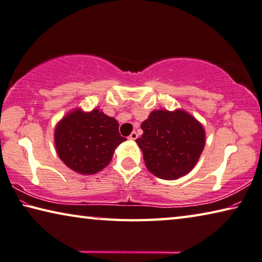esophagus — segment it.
Masks as SVG:
<instances>
[{
  "label": "esophagus",
  "mask_w": 262,
  "mask_h": 262,
  "mask_svg": "<svg viewBox=\"0 0 262 262\" xmlns=\"http://www.w3.org/2000/svg\"><path fill=\"white\" fill-rule=\"evenodd\" d=\"M137 138H138V135H137L136 131H134L130 136H128V139H131V140H136Z\"/></svg>",
  "instance_id": "esophagus-1"
}]
</instances>
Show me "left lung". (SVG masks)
Masks as SVG:
<instances>
[{
  "label": "left lung",
  "mask_w": 262,
  "mask_h": 262,
  "mask_svg": "<svg viewBox=\"0 0 262 262\" xmlns=\"http://www.w3.org/2000/svg\"><path fill=\"white\" fill-rule=\"evenodd\" d=\"M141 128L144 134L136 141L145 165L156 177L177 180L194 168L204 148L205 135L192 116L182 110H156Z\"/></svg>",
  "instance_id": "1"
}]
</instances>
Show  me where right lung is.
Returning a JSON list of instances; mask_svg holds the SVG:
<instances>
[{
    "label": "right lung",
    "mask_w": 262,
    "mask_h": 262,
    "mask_svg": "<svg viewBox=\"0 0 262 262\" xmlns=\"http://www.w3.org/2000/svg\"><path fill=\"white\" fill-rule=\"evenodd\" d=\"M60 159L80 174H95L104 168L115 148L126 139L119 135L115 118L98 109L72 111L61 119L54 134Z\"/></svg>",
    "instance_id": "add662e5"
}]
</instances>
